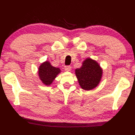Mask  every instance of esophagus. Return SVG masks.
Segmentation results:
<instances>
[{"label":"esophagus","instance_id":"esophagus-1","mask_svg":"<svg viewBox=\"0 0 135 135\" xmlns=\"http://www.w3.org/2000/svg\"><path fill=\"white\" fill-rule=\"evenodd\" d=\"M64 70H65L66 71H68V72L71 71V67L70 66H65V68H64Z\"/></svg>","mask_w":135,"mask_h":135}]
</instances>
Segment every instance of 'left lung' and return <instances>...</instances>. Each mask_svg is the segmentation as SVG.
<instances>
[{
    "label": "left lung",
    "instance_id": "obj_1",
    "mask_svg": "<svg viewBox=\"0 0 135 135\" xmlns=\"http://www.w3.org/2000/svg\"><path fill=\"white\" fill-rule=\"evenodd\" d=\"M79 84L85 90H91L97 87L103 77V69L98 62L90 58L82 62V66L75 70Z\"/></svg>",
    "mask_w": 135,
    "mask_h": 135
}]
</instances>
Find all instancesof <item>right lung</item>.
<instances>
[{"label":"right lung","instance_id":"add662e5","mask_svg":"<svg viewBox=\"0 0 135 135\" xmlns=\"http://www.w3.org/2000/svg\"><path fill=\"white\" fill-rule=\"evenodd\" d=\"M59 68L51 65L49 61H45L40 64L38 68V75L44 85L49 86L52 84L53 81L59 74L61 73Z\"/></svg>","mask_w":135,"mask_h":135}]
</instances>
